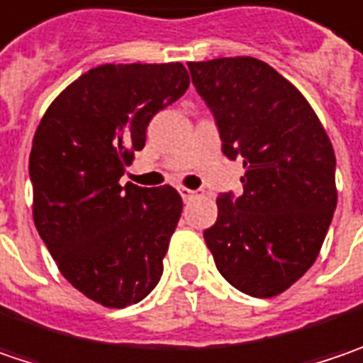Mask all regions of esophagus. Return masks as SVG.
Returning <instances> with one entry per match:
<instances>
[{
  "mask_svg": "<svg viewBox=\"0 0 363 363\" xmlns=\"http://www.w3.org/2000/svg\"><path fill=\"white\" fill-rule=\"evenodd\" d=\"M179 194H182V198H184V200H191V198H196V196H198V191L190 190V188H184V186L179 188Z\"/></svg>",
  "mask_w": 363,
  "mask_h": 363,
  "instance_id": "esophagus-1",
  "label": "esophagus"
}]
</instances>
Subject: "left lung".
Masks as SVG:
<instances>
[{
	"label": "left lung",
	"instance_id": "obj_1",
	"mask_svg": "<svg viewBox=\"0 0 363 363\" xmlns=\"http://www.w3.org/2000/svg\"><path fill=\"white\" fill-rule=\"evenodd\" d=\"M223 153L243 159V194L216 198L204 241L223 278L272 298L315 263L337 206L335 151L298 89L253 57L188 63Z\"/></svg>",
	"mask_w": 363,
	"mask_h": 363
}]
</instances>
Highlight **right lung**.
Instances as JSON below:
<instances>
[{"instance_id": "add662e5", "label": "right lung", "mask_w": 363, "mask_h": 363, "mask_svg": "<svg viewBox=\"0 0 363 363\" xmlns=\"http://www.w3.org/2000/svg\"><path fill=\"white\" fill-rule=\"evenodd\" d=\"M190 85L182 63L100 65L63 89L30 151L32 216L59 272L108 308L145 298L182 216L172 186H120L155 114Z\"/></svg>"}]
</instances>
